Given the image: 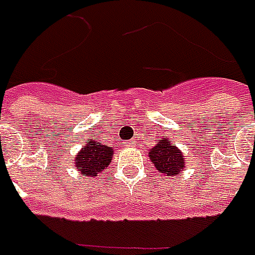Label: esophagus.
<instances>
[{"instance_id":"34e87169","label":"esophagus","mask_w":255,"mask_h":255,"mask_svg":"<svg viewBox=\"0 0 255 255\" xmlns=\"http://www.w3.org/2000/svg\"><path fill=\"white\" fill-rule=\"evenodd\" d=\"M127 146H128V147H131V146H132V143H131V142H128V143H127Z\"/></svg>"}]
</instances>
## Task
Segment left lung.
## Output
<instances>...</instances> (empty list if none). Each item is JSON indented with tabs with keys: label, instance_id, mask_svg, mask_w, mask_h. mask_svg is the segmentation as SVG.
I'll use <instances>...</instances> for the list:
<instances>
[{
	"label": "left lung",
	"instance_id": "8db88e82",
	"mask_svg": "<svg viewBox=\"0 0 255 255\" xmlns=\"http://www.w3.org/2000/svg\"><path fill=\"white\" fill-rule=\"evenodd\" d=\"M148 159L154 163L155 169L169 178L178 175L185 170V155L181 148L173 146L169 139L156 140L155 146L148 150Z\"/></svg>",
	"mask_w": 255,
	"mask_h": 255
}]
</instances>
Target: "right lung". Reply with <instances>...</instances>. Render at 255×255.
Instances as JSON below:
<instances>
[{
	"label": "right lung",
	"instance_id": "add662e5",
	"mask_svg": "<svg viewBox=\"0 0 255 255\" xmlns=\"http://www.w3.org/2000/svg\"><path fill=\"white\" fill-rule=\"evenodd\" d=\"M115 150L112 147L105 146L97 142L96 139H88L74 158V166L80 174L86 177H97L107 170L112 162Z\"/></svg>",
	"mask_w": 255,
	"mask_h": 255
}]
</instances>
